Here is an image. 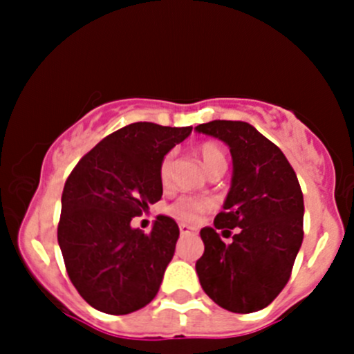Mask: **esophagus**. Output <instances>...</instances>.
Wrapping results in <instances>:
<instances>
[{"instance_id":"obj_1","label":"esophagus","mask_w":354,"mask_h":354,"mask_svg":"<svg viewBox=\"0 0 354 354\" xmlns=\"http://www.w3.org/2000/svg\"><path fill=\"white\" fill-rule=\"evenodd\" d=\"M180 233L181 234H192V233H197L194 226H188V224H180Z\"/></svg>"}]
</instances>
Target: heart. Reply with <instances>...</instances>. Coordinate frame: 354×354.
<instances>
[{
	"label": "heart",
	"instance_id": "obj_1",
	"mask_svg": "<svg viewBox=\"0 0 354 354\" xmlns=\"http://www.w3.org/2000/svg\"><path fill=\"white\" fill-rule=\"evenodd\" d=\"M198 156L207 169H209L210 166H214L216 162H219V160H226L224 159V152L221 151L219 145L212 144V142H205V144L200 145ZM171 162H173V152L164 156L162 162H160L159 166V178L164 185L169 181ZM207 207H209V202H207L205 198L181 197L167 207V212L173 217H176L178 221H181V223H195V221L198 219L200 214H202Z\"/></svg>",
	"mask_w": 354,
	"mask_h": 354
}]
</instances>
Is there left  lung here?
I'll use <instances>...</instances> for the list:
<instances>
[{
  "label": "left lung",
  "instance_id": "left-lung-1",
  "mask_svg": "<svg viewBox=\"0 0 354 354\" xmlns=\"http://www.w3.org/2000/svg\"><path fill=\"white\" fill-rule=\"evenodd\" d=\"M230 147L231 188L214 227L200 231L203 255L195 263L200 286L234 313L266 308L286 286L303 241V194L295 169L276 144L245 121L198 124ZM239 227L224 244L217 229Z\"/></svg>",
  "mask_w": 354,
  "mask_h": 354
}]
</instances>
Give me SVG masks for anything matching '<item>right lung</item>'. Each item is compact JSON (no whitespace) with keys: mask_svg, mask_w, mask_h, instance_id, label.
I'll use <instances>...</instances> for the list:
<instances>
[{"mask_svg":"<svg viewBox=\"0 0 354 354\" xmlns=\"http://www.w3.org/2000/svg\"><path fill=\"white\" fill-rule=\"evenodd\" d=\"M190 133L192 127L131 123L102 138L68 176L58 243L68 277L99 312L127 315L156 298L180 227L157 216L145 234L131 219L162 197L160 162Z\"/></svg>","mask_w":354,"mask_h":354,"instance_id":"1","label":"right lung"}]
</instances>
